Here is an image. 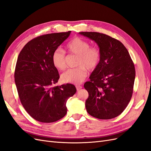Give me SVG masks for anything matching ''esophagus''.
<instances>
[{
	"instance_id": "1",
	"label": "esophagus",
	"mask_w": 151,
	"mask_h": 151,
	"mask_svg": "<svg viewBox=\"0 0 151 151\" xmlns=\"http://www.w3.org/2000/svg\"><path fill=\"white\" fill-rule=\"evenodd\" d=\"M76 88L77 90H79L81 88H82V87H81V86H80V85H76Z\"/></svg>"
}]
</instances>
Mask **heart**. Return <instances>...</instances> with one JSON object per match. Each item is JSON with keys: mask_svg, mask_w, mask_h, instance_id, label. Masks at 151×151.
<instances>
[{"mask_svg": "<svg viewBox=\"0 0 151 151\" xmlns=\"http://www.w3.org/2000/svg\"><path fill=\"white\" fill-rule=\"evenodd\" d=\"M66 49L69 53L78 55L76 68L69 69L63 73L61 79L64 83L78 84L87 75V70L93 71L101 61V54L97 47H90V43L83 38L76 37L68 43ZM53 65L59 70H63L66 66V54L61 48H57L52 55Z\"/></svg>", "mask_w": 151, "mask_h": 151, "instance_id": "b5f03b06", "label": "heart"}]
</instances>
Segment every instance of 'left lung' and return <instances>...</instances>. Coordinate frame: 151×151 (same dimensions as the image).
Returning a JSON list of instances; mask_svg holds the SVG:
<instances>
[{
	"mask_svg": "<svg viewBox=\"0 0 151 151\" xmlns=\"http://www.w3.org/2000/svg\"><path fill=\"white\" fill-rule=\"evenodd\" d=\"M93 40L101 51V61L84 84L88 92L85 102L93 117L109 119L117 117L130 101L135 70L130 54L121 42L104 33L80 32Z\"/></svg>",
	"mask_w": 151,
	"mask_h": 151,
	"instance_id": "left-lung-1",
	"label": "left lung"
}]
</instances>
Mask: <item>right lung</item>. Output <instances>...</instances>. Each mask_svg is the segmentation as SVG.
Segmentation results:
<instances>
[{
    "mask_svg": "<svg viewBox=\"0 0 151 151\" xmlns=\"http://www.w3.org/2000/svg\"><path fill=\"white\" fill-rule=\"evenodd\" d=\"M67 32L46 34L33 38L21 50L14 71V80L24 109L37 121L52 123L67 113V100L76 89L70 83L55 86L59 79L52 55L70 36Z\"/></svg>",
    "mask_w": 151,
    "mask_h": 151,
    "instance_id": "obj_1",
    "label": "right lung"
}]
</instances>
